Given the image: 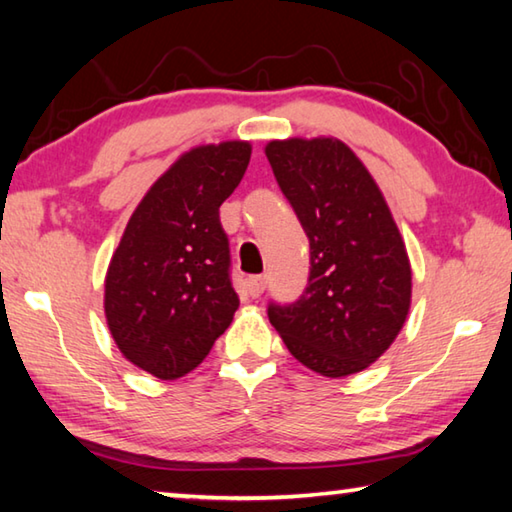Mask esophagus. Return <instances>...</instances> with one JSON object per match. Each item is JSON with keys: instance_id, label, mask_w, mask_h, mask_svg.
Here are the masks:
<instances>
[{"instance_id": "esophagus-1", "label": "esophagus", "mask_w": 512, "mask_h": 512, "mask_svg": "<svg viewBox=\"0 0 512 512\" xmlns=\"http://www.w3.org/2000/svg\"><path fill=\"white\" fill-rule=\"evenodd\" d=\"M266 289V277L264 275H250L246 280V291L250 298H259Z\"/></svg>"}]
</instances>
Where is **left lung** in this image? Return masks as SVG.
<instances>
[{
  "label": "left lung",
  "instance_id": "obj_1",
  "mask_svg": "<svg viewBox=\"0 0 512 512\" xmlns=\"http://www.w3.org/2000/svg\"><path fill=\"white\" fill-rule=\"evenodd\" d=\"M277 185L309 237V282L268 320L302 366L323 377L366 370L411 307V262L375 178L336 137L266 144Z\"/></svg>",
  "mask_w": 512,
  "mask_h": 512
}]
</instances>
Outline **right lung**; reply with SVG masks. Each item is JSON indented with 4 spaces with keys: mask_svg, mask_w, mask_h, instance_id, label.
Here are the masks:
<instances>
[{
    "mask_svg": "<svg viewBox=\"0 0 512 512\" xmlns=\"http://www.w3.org/2000/svg\"><path fill=\"white\" fill-rule=\"evenodd\" d=\"M241 140L187 151L155 180L106 273L108 329L133 366L158 379L194 370L239 307L219 207L244 178Z\"/></svg>",
    "mask_w": 512,
    "mask_h": 512,
    "instance_id": "add662e5",
    "label": "right lung"
}]
</instances>
